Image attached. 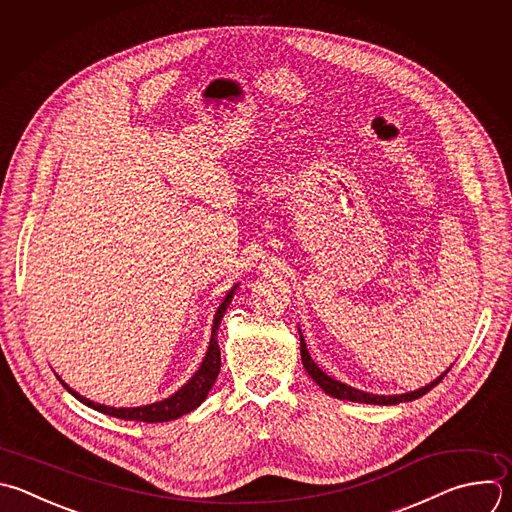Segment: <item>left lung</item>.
I'll list each match as a JSON object with an SVG mask.
<instances>
[{
  "mask_svg": "<svg viewBox=\"0 0 512 512\" xmlns=\"http://www.w3.org/2000/svg\"><path fill=\"white\" fill-rule=\"evenodd\" d=\"M299 339H301V362H303L305 372L311 376V380H313L325 394H329V396H333V398H337V400L360 402V404H378V406H392V404H400V402H412V400H416V398H422V396H424L426 392H430L434 386H438V384L444 380V376L450 372V368H452V366H450L444 374H440L434 382H430L428 386H424V388H420V390H414V392H408V394H398V396H378V394H368V392L356 390V388H352V386H348V384H342V382H337V380L329 378V376H327L325 372H321V370L317 368V364L311 360L301 331H299Z\"/></svg>",
  "mask_w": 512,
  "mask_h": 512,
  "instance_id": "1",
  "label": "left lung"
}]
</instances>
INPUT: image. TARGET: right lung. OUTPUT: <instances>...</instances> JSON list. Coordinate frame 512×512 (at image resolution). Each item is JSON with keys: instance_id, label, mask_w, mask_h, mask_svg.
Segmentation results:
<instances>
[{"instance_id": "add662e5", "label": "right lung", "mask_w": 512, "mask_h": 512, "mask_svg": "<svg viewBox=\"0 0 512 512\" xmlns=\"http://www.w3.org/2000/svg\"><path fill=\"white\" fill-rule=\"evenodd\" d=\"M239 287V283L227 293V297L223 299V303L219 305L217 313H215V319H213V331H211V342H209V350L205 354V360L201 364V368L195 372V376L179 390L175 392L173 396H168L160 402H154V404H146V406H138V408H112V406H104V404H96L84 396H80L76 390H72L64 380L62 386L76 398L80 400L82 404L102 412V414H108V416H114V418H120V420H134V422H168V420H175V418H181L183 414H189L193 412L197 406L203 404V400L207 398L209 390L213 388L217 376H219V370H221V350H219V344H217V329L221 325V319L235 295V289Z\"/></svg>"}]
</instances>
